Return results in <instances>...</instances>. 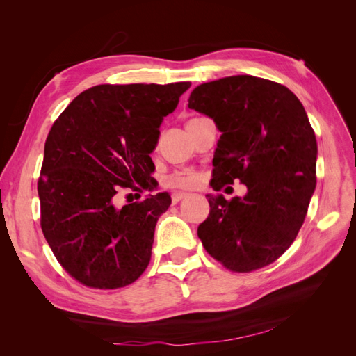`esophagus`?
<instances>
[{"instance_id":"obj_1","label":"esophagus","mask_w":356,"mask_h":356,"mask_svg":"<svg viewBox=\"0 0 356 356\" xmlns=\"http://www.w3.org/2000/svg\"><path fill=\"white\" fill-rule=\"evenodd\" d=\"M184 197H187V193H184V191H175V193H172V203L177 204L178 202H181Z\"/></svg>"}]
</instances>
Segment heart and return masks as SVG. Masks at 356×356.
Segmentation results:
<instances>
[{
	"instance_id": "heart-1",
	"label": "heart",
	"mask_w": 356,
	"mask_h": 356,
	"mask_svg": "<svg viewBox=\"0 0 356 356\" xmlns=\"http://www.w3.org/2000/svg\"><path fill=\"white\" fill-rule=\"evenodd\" d=\"M199 182V175L193 170H179L166 178V184L172 188H193Z\"/></svg>"
}]
</instances>
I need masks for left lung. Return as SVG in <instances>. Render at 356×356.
<instances>
[{
  "label": "left lung",
  "instance_id": "left-lung-1",
  "mask_svg": "<svg viewBox=\"0 0 356 356\" xmlns=\"http://www.w3.org/2000/svg\"><path fill=\"white\" fill-rule=\"evenodd\" d=\"M188 108L221 132L213 153V188L241 179L243 197L208 195L209 215L197 236L233 272L277 260L303 225L316 186L318 144L305 106L282 84L232 75L191 92Z\"/></svg>",
  "mask_w": 356,
  "mask_h": 356
}]
</instances>
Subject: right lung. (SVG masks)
I'll use <instances>...</instances> for the list:
<instances>
[{"label":"right lung","instance_id":"1","mask_svg":"<svg viewBox=\"0 0 356 356\" xmlns=\"http://www.w3.org/2000/svg\"><path fill=\"white\" fill-rule=\"evenodd\" d=\"M190 81L101 84L80 93L51 126L38 196L41 229L60 266L86 286L122 288L144 273L166 191L117 207L122 187L152 191L163 118Z\"/></svg>","mask_w":356,"mask_h":356}]
</instances>
